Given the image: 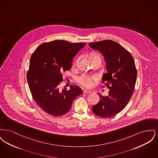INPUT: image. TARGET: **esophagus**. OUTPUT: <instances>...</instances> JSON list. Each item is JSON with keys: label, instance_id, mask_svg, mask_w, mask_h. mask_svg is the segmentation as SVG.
<instances>
[{"label": "esophagus", "instance_id": "1", "mask_svg": "<svg viewBox=\"0 0 158 158\" xmlns=\"http://www.w3.org/2000/svg\"><path fill=\"white\" fill-rule=\"evenodd\" d=\"M90 93H91V92H90V90H83V94H90Z\"/></svg>", "mask_w": 158, "mask_h": 158}]
</instances>
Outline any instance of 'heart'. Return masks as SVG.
Returning a JSON list of instances; mask_svg holds the SVG:
<instances>
[{"mask_svg":"<svg viewBox=\"0 0 158 158\" xmlns=\"http://www.w3.org/2000/svg\"><path fill=\"white\" fill-rule=\"evenodd\" d=\"M89 60H101V58L100 55L98 53H92L89 56ZM77 61V60H76ZM76 61H75L76 62ZM95 77H91L89 76L83 75L77 78V81L81 85H82L83 86L86 88H90V86L92 85V81L95 79Z\"/></svg>","mask_w":158,"mask_h":158,"instance_id":"b5f03b06","label":"heart"}]
</instances>
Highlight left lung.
I'll return each mask as SVG.
<instances>
[{
    "label": "left lung",
    "instance_id": "8db88e82",
    "mask_svg": "<svg viewBox=\"0 0 158 158\" xmlns=\"http://www.w3.org/2000/svg\"><path fill=\"white\" fill-rule=\"evenodd\" d=\"M89 45L105 57L107 73L102 83L108 89L107 96L98 94L100 101L92 106V111L102 118H109L121 112L127 105L135 88L137 70L131 54L113 40L91 43Z\"/></svg>",
    "mask_w": 158,
    "mask_h": 158
}]
</instances>
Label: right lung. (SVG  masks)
Listing matches in <instances>:
<instances>
[{
	"label": "right lung",
	"instance_id": "right-lung-1",
	"mask_svg": "<svg viewBox=\"0 0 158 158\" xmlns=\"http://www.w3.org/2000/svg\"><path fill=\"white\" fill-rule=\"evenodd\" d=\"M85 45L57 40L41 44L32 53L27 81L32 98L45 113L54 117L63 115L82 94L77 85L62 90L59 86L63 73L71 69L73 57Z\"/></svg>",
	"mask_w": 158,
	"mask_h": 158
}]
</instances>
